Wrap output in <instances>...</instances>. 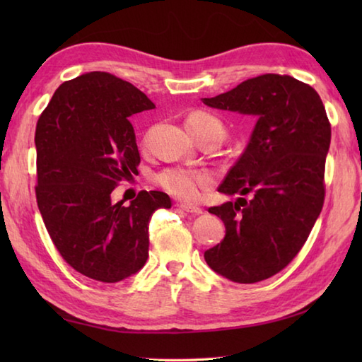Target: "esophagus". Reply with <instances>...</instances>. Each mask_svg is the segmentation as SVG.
<instances>
[{
  "instance_id": "34e87169",
  "label": "esophagus",
  "mask_w": 362,
  "mask_h": 362,
  "mask_svg": "<svg viewBox=\"0 0 362 362\" xmlns=\"http://www.w3.org/2000/svg\"><path fill=\"white\" fill-rule=\"evenodd\" d=\"M175 206L179 210H182V211H187V213H193V214H201L202 213V210L201 209H197V206H194V205H188V204H175Z\"/></svg>"
}]
</instances>
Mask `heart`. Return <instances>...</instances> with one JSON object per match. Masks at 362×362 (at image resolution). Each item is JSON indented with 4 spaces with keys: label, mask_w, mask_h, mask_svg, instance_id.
Returning <instances> with one entry per match:
<instances>
[{
    "label": "heart",
    "mask_w": 362,
    "mask_h": 362,
    "mask_svg": "<svg viewBox=\"0 0 362 362\" xmlns=\"http://www.w3.org/2000/svg\"><path fill=\"white\" fill-rule=\"evenodd\" d=\"M187 126L193 135L202 130H213L221 136L224 135V126L221 119L206 112H194L189 115ZM156 183L168 194L191 202L199 199L202 189L213 185V175L204 169L168 168L156 175Z\"/></svg>",
    "instance_id": "obj_1"
}]
</instances>
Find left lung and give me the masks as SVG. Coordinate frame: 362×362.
<instances>
[{
  "mask_svg": "<svg viewBox=\"0 0 362 362\" xmlns=\"http://www.w3.org/2000/svg\"><path fill=\"white\" fill-rule=\"evenodd\" d=\"M202 103L258 117L219 187L243 197L209 209L226 224V238L205 261L235 283L266 280L296 258L324 206L332 124L317 91L291 76H258Z\"/></svg>",
  "mask_w": 362,
  "mask_h": 362,
  "instance_id": "obj_1",
  "label": "left lung"
}]
</instances>
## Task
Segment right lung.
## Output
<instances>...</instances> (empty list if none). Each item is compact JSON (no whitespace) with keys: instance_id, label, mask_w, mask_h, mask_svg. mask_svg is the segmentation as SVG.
I'll list each match as a JSON object with an SVG mask.
<instances>
[{"instance_id":"obj_1","label":"right lung","mask_w":362,"mask_h":362,"mask_svg":"<svg viewBox=\"0 0 362 362\" xmlns=\"http://www.w3.org/2000/svg\"><path fill=\"white\" fill-rule=\"evenodd\" d=\"M153 107L130 82L93 71L64 82L37 121L38 210L60 255L88 279L117 283L140 271L152 214L171 209L161 191H140L130 205L110 199L140 165L130 118Z\"/></svg>"}]
</instances>
